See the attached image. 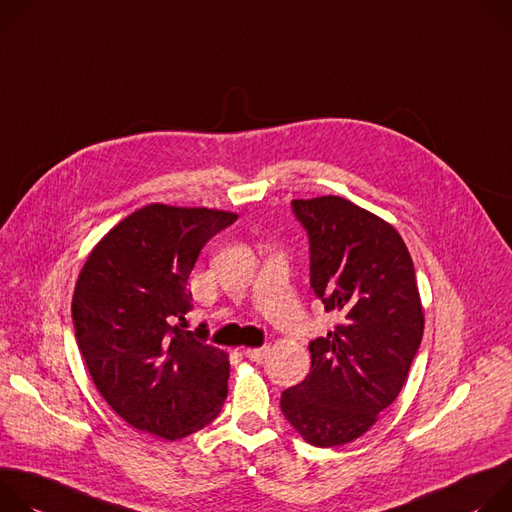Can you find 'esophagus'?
I'll list each match as a JSON object with an SVG mask.
<instances>
[{"instance_id": "34e87169", "label": "esophagus", "mask_w": 512, "mask_h": 512, "mask_svg": "<svg viewBox=\"0 0 512 512\" xmlns=\"http://www.w3.org/2000/svg\"><path fill=\"white\" fill-rule=\"evenodd\" d=\"M244 356L248 360H252V362H262L268 356V348L266 346H262V348H248V350H244Z\"/></svg>"}]
</instances>
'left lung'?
Wrapping results in <instances>:
<instances>
[{
	"instance_id": "8db88e82",
	"label": "left lung",
	"mask_w": 512,
	"mask_h": 512,
	"mask_svg": "<svg viewBox=\"0 0 512 512\" xmlns=\"http://www.w3.org/2000/svg\"><path fill=\"white\" fill-rule=\"evenodd\" d=\"M291 207L309 238L311 289L339 323L309 342L311 372L282 392L280 411L311 445H344L394 403L421 346L415 266L399 232L348 199Z\"/></svg>"
}]
</instances>
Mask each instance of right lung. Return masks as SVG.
Here are the masks:
<instances>
[{
	"instance_id": "right-lung-1",
	"label": "right lung",
	"mask_w": 512,
	"mask_h": 512,
	"mask_svg": "<svg viewBox=\"0 0 512 512\" xmlns=\"http://www.w3.org/2000/svg\"><path fill=\"white\" fill-rule=\"evenodd\" d=\"M236 213L148 205L93 248L73 295L79 352L107 405L138 431L181 439L209 425L227 396V354L207 344L189 274Z\"/></svg>"
}]
</instances>
